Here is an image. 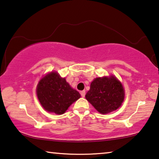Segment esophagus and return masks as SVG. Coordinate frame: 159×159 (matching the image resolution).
Returning a JSON list of instances; mask_svg holds the SVG:
<instances>
[{
	"mask_svg": "<svg viewBox=\"0 0 159 159\" xmlns=\"http://www.w3.org/2000/svg\"><path fill=\"white\" fill-rule=\"evenodd\" d=\"M80 94H81V96L82 97H84V96H85V91H84V90H83V91L80 92Z\"/></svg>",
	"mask_w": 159,
	"mask_h": 159,
	"instance_id": "obj_1",
	"label": "esophagus"
}]
</instances>
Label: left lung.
Listing matches in <instances>:
<instances>
[{
  "mask_svg": "<svg viewBox=\"0 0 159 159\" xmlns=\"http://www.w3.org/2000/svg\"><path fill=\"white\" fill-rule=\"evenodd\" d=\"M124 89L121 82L114 76L97 77L91 82L85 98L102 114L116 110L124 99Z\"/></svg>",
  "mask_w": 159,
  "mask_h": 159,
  "instance_id": "8db88e82",
  "label": "left lung"
}]
</instances>
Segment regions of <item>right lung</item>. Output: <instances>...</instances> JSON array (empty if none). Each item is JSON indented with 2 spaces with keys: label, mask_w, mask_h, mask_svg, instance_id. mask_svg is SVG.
<instances>
[{
  "label": "right lung",
  "mask_w": 159,
  "mask_h": 159,
  "mask_svg": "<svg viewBox=\"0 0 159 159\" xmlns=\"http://www.w3.org/2000/svg\"><path fill=\"white\" fill-rule=\"evenodd\" d=\"M36 93L42 107L48 112L62 114L73 102L80 98V94L71 87L57 72H51L38 82Z\"/></svg>",
  "instance_id": "obj_1"
}]
</instances>
